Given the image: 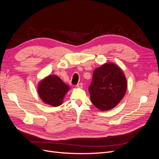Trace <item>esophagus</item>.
Returning <instances> with one entry per match:
<instances>
[{
  "label": "esophagus",
  "mask_w": 159,
  "mask_h": 159,
  "mask_svg": "<svg viewBox=\"0 0 159 159\" xmlns=\"http://www.w3.org/2000/svg\"><path fill=\"white\" fill-rule=\"evenodd\" d=\"M76 86H77V88H83V84L82 83H80V84H78V85H77Z\"/></svg>",
  "instance_id": "obj_1"
}]
</instances>
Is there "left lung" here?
I'll return each instance as SVG.
<instances>
[{
	"label": "left lung",
	"instance_id": "8db88e82",
	"mask_svg": "<svg viewBox=\"0 0 159 159\" xmlns=\"http://www.w3.org/2000/svg\"><path fill=\"white\" fill-rule=\"evenodd\" d=\"M127 87L121 69L113 63L104 64L93 71L89 88L91 102L101 111L111 109L123 98Z\"/></svg>",
	"mask_w": 159,
	"mask_h": 159
}]
</instances>
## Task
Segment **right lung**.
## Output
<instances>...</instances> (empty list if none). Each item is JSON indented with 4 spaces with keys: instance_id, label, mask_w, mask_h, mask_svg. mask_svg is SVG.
Listing matches in <instances>:
<instances>
[{
    "instance_id": "right-lung-1",
    "label": "right lung",
    "mask_w": 159,
    "mask_h": 159,
    "mask_svg": "<svg viewBox=\"0 0 159 159\" xmlns=\"http://www.w3.org/2000/svg\"><path fill=\"white\" fill-rule=\"evenodd\" d=\"M69 90V86L55 75L46 77L38 85V93L40 99L53 107L62 104L65 95Z\"/></svg>"
}]
</instances>
